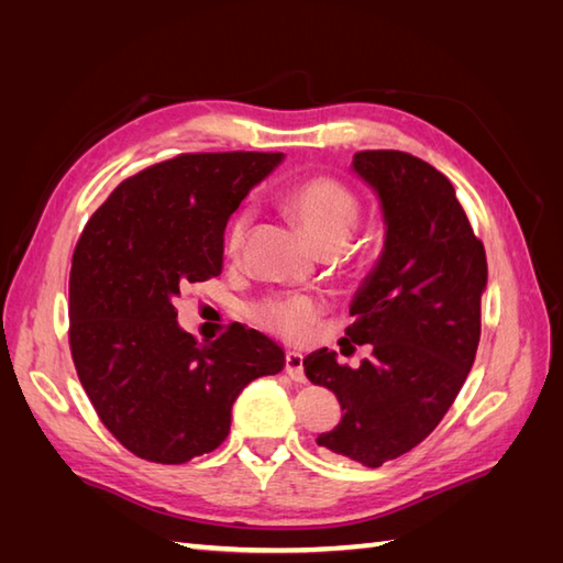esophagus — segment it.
<instances>
[{
	"mask_svg": "<svg viewBox=\"0 0 563 563\" xmlns=\"http://www.w3.org/2000/svg\"><path fill=\"white\" fill-rule=\"evenodd\" d=\"M285 373H288L295 382H305V365H302V355L290 351L285 355Z\"/></svg>",
	"mask_w": 563,
	"mask_h": 563,
	"instance_id": "obj_1",
	"label": "esophagus"
}]
</instances>
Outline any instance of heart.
<instances>
[{
    "label": "heart",
    "mask_w": 563,
    "mask_h": 563,
    "mask_svg": "<svg viewBox=\"0 0 563 563\" xmlns=\"http://www.w3.org/2000/svg\"><path fill=\"white\" fill-rule=\"evenodd\" d=\"M285 206L300 222L309 244L317 251L343 249L361 222V202L353 190L331 176H314L292 186ZM251 227V210L234 212L224 234L230 254L242 249ZM258 324L285 341H305L321 317V302L309 295H273L251 307Z\"/></svg>",
    "instance_id": "b5f03b06"
}]
</instances>
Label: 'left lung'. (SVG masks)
<instances>
[{"mask_svg": "<svg viewBox=\"0 0 563 563\" xmlns=\"http://www.w3.org/2000/svg\"><path fill=\"white\" fill-rule=\"evenodd\" d=\"M353 172L375 190L385 244L351 302L343 341L369 343L349 367L321 349L307 377L341 401L321 448L382 466L433 433L474 365L482 336L486 251L454 188L435 166L397 150H365Z\"/></svg>", "mask_w": 563, "mask_h": 563, "instance_id": "left-lung-1", "label": "left lung"}]
</instances>
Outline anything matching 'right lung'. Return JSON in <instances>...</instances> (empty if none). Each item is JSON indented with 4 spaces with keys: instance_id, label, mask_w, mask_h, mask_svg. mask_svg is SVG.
Here are the masks:
<instances>
[{
    "instance_id": "1",
    "label": "right lung",
    "mask_w": 563,
    "mask_h": 563,
    "mask_svg": "<svg viewBox=\"0 0 563 563\" xmlns=\"http://www.w3.org/2000/svg\"><path fill=\"white\" fill-rule=\"evenodd\" d=\"M280 152H200L125 178L91 214L69 271V349L113 438L142 460L184 464L220 448L251 379L285 353L232 324L212 343L178 327L176 297L222 273L224 227Z\"/></svg>"
}]
</instances>
